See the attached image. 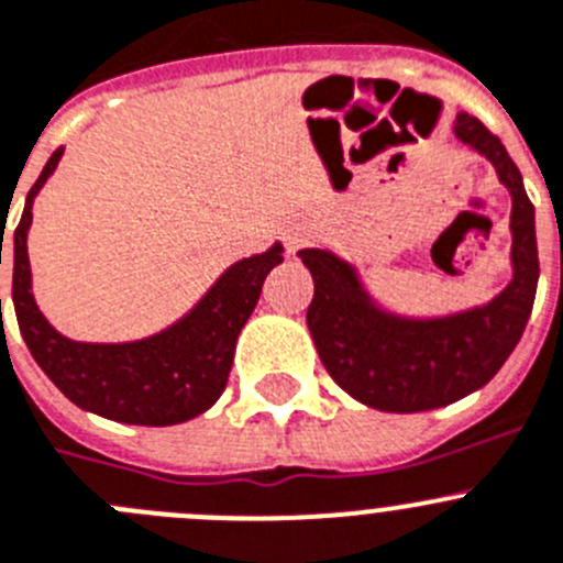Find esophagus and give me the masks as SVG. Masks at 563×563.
I'll return each instance as SVG.
<instances>
[{
    "mask_svg": "<svg viewBox=\"0 0 563 563\" xmlns=\"http://www.w3.org/2000/svg\"><path fill=\"white\" fill-rule=\"evenodd\" d=\"M307 240H309L307 229H290V231H287V247H290V251H298V247H301Z\"/></svg>",
    "mask_w": 563,
    "mask_h": 563,
    "instance_id": "obj_1",
    "label": "esophagus"
}]
</instances>
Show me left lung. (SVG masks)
I'll use <instances>...</instances> for the list:
<instances>
[{
	"label": "left lung",
	"mask_w": 563,
	"mask_h": 563,
	"mask_svg": "<svg viewBox=\"0 0 563 563\" xmlns=\"http://www.w3.org/2000/svg\"><path fill=\"white\" fill-rule=\"evenodd\" d=\"M455 136L486 156L510 192L514 278L483 307L443 318H405L376 307L357 271L323 247L298 251L316 296L307 327L329 376L363 405L421 412L481 390L517 349L539 285L536 214L508 151L477 117L457 113Z\"/></svg>",
	"instance_id": "obj_1"
}]
</instances>
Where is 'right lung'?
I'll return each mask as SVG.
<instances>
[{
  "label": "right lung",
  "instance_id": "right-lung-1",
  "mask_svg": "<svg viewBox=\"0 0 563 563\" xmlns=\"http://www.w3.org/2000/svg\"><path fill=\"white\" fill-rule=\"evenodd\" d=\"M60 156L64 147L49 156L27 192L10 247L15 321L30 354L66 399L102 419L142 427H169L195 419L225 390L236 338L260 301L267 273L285 262V247L276 242L265 254L234 262L187 316L153 338L133 343H77L55 332L41 316L27 256L33 200L55 173Z\"/></svg>",
  "mask_w": 563,
  "mask_h": 563
}]
</instances>
